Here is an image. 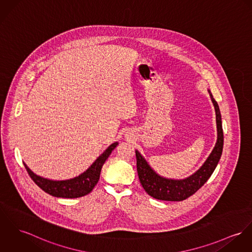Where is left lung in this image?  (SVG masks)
<instances>
[{
	"label": "left lung",
	"mask_w": 252,
	"mask_h": 252,
	"mask_svg": "<svg viewBox=\"0 0 252 252\" xmlns=\"http://www.w3.org/2000/svg\"><path fill=\"white\" fill-rule=\"evenodd\" d=\"M216 112L218 138L216 145L202 166L192 175L180 180L168 179L156 173L143 156L136 150L137 170L142 188L152 197L165 201H182L195 193L213 174L222 154L223 132L221 115L217 101L208 91Z\"/></svg>",
	"instance_id": "1"
}]
</instances>
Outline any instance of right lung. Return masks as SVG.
Returning <instances> with one entry per match:
<instances>
[{"mask_svg": "<svg viewBox=\"0 0 252 252\" xmlns=\"http://www.w3.org/2000/svg\"><path fill=\"white\" fill-rule=\"evenodd\" d=\"M117 145L118 142L111 144L84 173L69 180H49L34 174L25 162L24 165L32 181L50 195L63 198L82 197L89 194L98 183L103 164Z\"/></svg>", "mask_w": 252, "mask_h": 252, "instance_id": "1", "label": "right lung"}]
</instances>
